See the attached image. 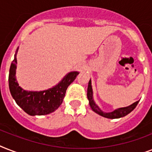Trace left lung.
<instances>
[{
  "label": "left lung",
  "instance_id": "1",
  "mask_svg": "<svg viewBox=\"0 0 152 152\" xmlns=\"http://www.w3.org/2000/svg\"><path fill=\"white\" fill-rule=\"evenodd\" d=\"M88 99L89 100V105H90L91 108L94 112L98 113L99 115L104 117V118H110V119H115V118H120L125 117L129 113H131L137 106V104L139 102V101L135 102L134 103H132V105H130L126 107H121V108H118L114 110L112 112H104L101 110V109L98 106V105L95 103V102L93 99V90H92V86H91V80H89L88 83Z\"/></svg>",
  "mask_w": 152,
  "mask_h": 152
}]
</instances>
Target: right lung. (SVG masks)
I'll use <instances>...</instances> for the list:
<instances>
[{"label": "right lung", "instance_id": "right-lung-1", "mask_svg": "<svg viewBox=\"0 0 152 152\" xmlns=\"http://www.w3.org/2000/svg\"><path fill=\"white\" fill-rule=\"evenodd\" d=\"M18 50L19 47L16 49L14 60L9 69L8 85L11 95L18 106L29 115H46L52 113L61 105L67 88L80 72L77 71L70 72L57 85L47 90L40 91H26L19 86L15 77Z\"/></svg>", "mask_w": 152, "mask_h": 152}]
</instances>
